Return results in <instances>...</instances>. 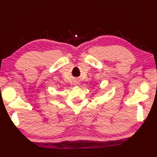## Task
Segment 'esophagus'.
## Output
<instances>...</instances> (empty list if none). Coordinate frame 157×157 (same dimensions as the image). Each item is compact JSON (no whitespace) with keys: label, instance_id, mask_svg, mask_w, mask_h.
<instances>
[{"label":"esophagus","instance_id":"34e87169","mask_svg":"<svg viewBox=\"0 0 157 157\" xmlns=\"http://www.w3.org/2000/svg\"><path fill=\"white\" fill-rule=\"evenodd\" d=\"M79 84V83H77V82H76V84Z\"/></svg>","mask_w":157,"mask_h":157}]
</instances>
